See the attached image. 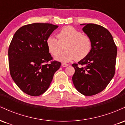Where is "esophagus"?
I'll use <instances>...</instances> for the list:
<instances>
[{"label": "esophagus", "instance_id": "34e87169", "mask_svg": "<svg viewBox=\"0 0 125 125\" xmlns=\"http://www.w3.org/2000/svg\"><path fill=\"white\" fill-rule=\"evenodd\" d=\"M67 66H68V64L67 63H62V67H67Z\"/></svg>", "mask_w": 125, "mask_h": 125}]
</instances>
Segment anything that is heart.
<instances>
[{
    "label": "heart",
    "instance_id": "obj_1",
    "mask_svg": "<svg viewBox=\"0 0 125 125\" xmlns=\"http://www.w3.org/2000/svg\"><path fill=\"white\" fill-rule=\"evenodd\" d=\"M58 38L50 36L46 41L49 51L53 55L59 54L64 49V52L55 58L56 60L69 62L74 60L81 61L86 57L92 49V41L89 36L83 35L73 27L65 26L57 34Z\"/></svg>",
    "mask_w": 125,
    "mask_h": 125
}]
</instances>
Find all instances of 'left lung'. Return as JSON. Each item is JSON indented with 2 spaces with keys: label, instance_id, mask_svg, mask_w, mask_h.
I'll return each instance as SVG.
<instances>
[{
  "label": "left lung",
  "instance_id": "8db88e82",
  "mask_svg": "<svg viewBox=\"0 0 125 125\" xmlns=\"http://www.w3.org/2000/svg\"><path fill=\"white\" fill-rule=\"evenodd\" d=\"M84 25L82 30L89 36L92 49L78 64L73 63L72 81L77 91L84 96H92L104 90L115 72L117 47L108 30L94 23Z\"/></svg>",
  "mask_w": 125,
  "mask_h": 125
}]
</instances>
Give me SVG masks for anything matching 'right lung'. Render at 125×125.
<instances>
[{
	"label": "right lung",
	"mask_w": 125,
	"mask_h": 125,
	"mask_svg": "<svg viewBox=\"0 0 125 125\" xmlns=\"http://www.w3.org/2000/svg\"><path fill=\"white\" fill-rule=\"evenodd\" d=\"M58 26L50 23L29 24L16 31L8 50L12 79L24 93L38 96L46 91L61 65L51 61L47 39Z\"/></svg>",
	"instance_id": "right-lung-1"
}]
</instances>
